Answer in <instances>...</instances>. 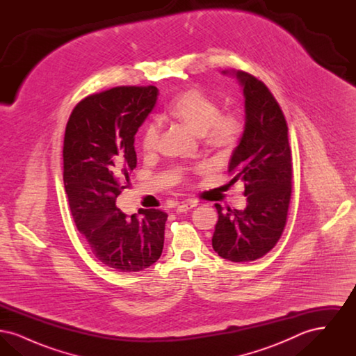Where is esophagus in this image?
I'll list each match as a JSON object with an SVG mask.
<instances>
[{
  "instance_id": "obj_1",
  "label": "esophagus",
  "mask_w": 356,
  "mask_h": 356,
  "mask_svg": "<svg viewBox=\"0 0 356 356\" xmlns=\"http://www.w3.org/2000/svg\"><path fill=\"white\" fill-rule=\"evenodd\" d=\"M197 203L196 202H186V203L180 204V205H177V208H176V212L177 213H181V212H186V211H189V209H192L193 207H196Z\"/></svg>"
}]
</instances>
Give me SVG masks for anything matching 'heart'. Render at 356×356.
I'll return each mask as SVG.
<instances>
[{"label":"heart","instance_id":"b5f03b06","mask_svg":"<svg viewBox=\"0 0 356 356\" xmlns=\"http://www.w3.org/2000/svg\"><path fill=\"white\" fill-rule=\"evenodd\" d=\"M167 116L179 120L193 132L200 134L204 143L218 151L235 148L244 135V121L234 112H221L220 102L199 88H191L176 95L165 108ZM159 143V128L148 124L140 137L144 152H153Z\"/></svg>","mask_w":356,"mask_h":356}]
</instances>
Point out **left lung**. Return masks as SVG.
Masks as SVG:
<instances>
[{
  "label": "left lung",
  "mask_w": 356,
  "mask_h": 356,
  "mask_svg": "<svg viewBox=\"0 0 356 356\" xmlns=\"http://www.w3.org/2000/svg\"><path fill=\"white\" fill-rule=\"evenodd\" d=\"M225 73V72H224ZM244 86L245 129L234 151L231 183H244L243 211L215 204L219 215L212 247L222 259L254 261L268 254L287 222L292 193V156L287 121L267 85L247 72H237Z\"/></svg>",
  "instance_id": "1"
}]
</instances>
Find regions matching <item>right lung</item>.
Instances as JSON below:
<instances>
[{"label": "right lung", "instance_id": "add662e5", "mask_svg": "<svg viewBox=\"0 0 356 356\" xmlns=\"http://www.w3.org/2000/svg\"><path fill=\"white\" fill-rule=\"evenodd\" d=\"M157 88L116 86L86 96L69 116L64 137V186L77 229L109 268L137 272L161 256L168 215L141 209L128 218L116 207L131 186L135 135L157 100Z\"/></svg>", "mask_w": 356, "mask_h": 356}]
</instances>
